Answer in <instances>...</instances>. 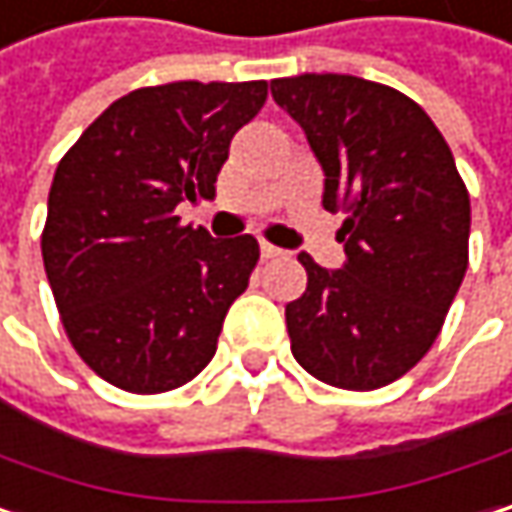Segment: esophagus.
I'll return each mask as SVG.
<instances>
[{
    "label": "esophagus",
    "instance_id": "1",
    "mask_svg": "<svg viewBox=\"0 0 512 512\" xmlns=\"http://www.w3.org/2000/svg\"><path fill=\"white\" fill-rule=\"evenodd\" d=\"M259 250H262V259H277V256L283 253V250H280V247H274L271 241H262V244H259Z\"/></svg>",
    "mask_w": 512,
    "mask_h": 512
}]
</instances>
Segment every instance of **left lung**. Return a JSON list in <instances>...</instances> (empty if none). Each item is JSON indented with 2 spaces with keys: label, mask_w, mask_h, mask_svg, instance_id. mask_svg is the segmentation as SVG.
I'll list each match as a JSON object with an SVG mask.
<instances>
[{
  "label": "left lung",
  "mask_w": 512,
  "mask_h": 512,
  "mask_svg": "<svg viewBox=\"0 0 512 512\" xmlns=\"http://www.w3.org/2000/svg\"><path fill=\"white\" fill-rule=\"evenodd\" d=\"M342 212V271L300 253L306 291L286 306L294 359L321 383L371 392L433 348L469 268L472 206L442 132L407 94L339 73L274 79Z\"/></svg>",
  "instance_id": "8db88e82"
}]
</instances>
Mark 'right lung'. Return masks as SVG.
Wrapping results in <instances>:
<instances>
[{"label":"right lung","mask_w":512,"mask_h":512,"mask_svg":"<svg viewBox=\"0 0 512 512\" xmlns=\"http://www.w3.org/2000/svg\"><path fill=\"white\" fill-rule=\"evenodd\" d=\"M265 99L268 82L138 88L58 161L43 268L70 345L105 383L159 395L212 362L259 241H218L182 224L176 206L215 197L232 135Z\"/></svg>","instance_id":"right-lung-1"}]
</instances>
